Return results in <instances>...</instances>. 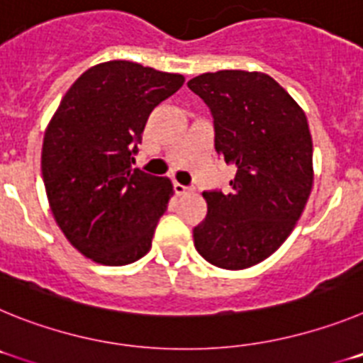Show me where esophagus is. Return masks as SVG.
Masks as SVG:
<instances>
[{"label":"esophagus","instance_id":"34e87169","mask_svg":"<svg viewBox=\"0 0 363 363\" xmlns=\"http://www.w3.org/2000/svg\"><path fill=\"white\" fill-rule=\"evenodd\" d=\"M174 192L178 194V196H184V194L191 192V189L185 187V185H182V184H178V182H174Z\"/></svg>","mask_w":363,"mask_h":363}]
</instances>
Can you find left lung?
<instances>
[{"label": "left lung", "instance_id": "obj_1", "mask_svg": "<svg viewBox=\"0 0 363 363\" xmlns=\"http://www.w3.org/2000/svg\"><path fill=\"white\" fill-rule=\"evenodd\" d=\"M214 118V147L236 176L230 192H203L207 216L194 247L227 271L264 262L289 238L313 189L306 112L264 72L218 70L187 83Z\"/></svg>", "mask_w": 363, "mask_h": 363}]
</instances>
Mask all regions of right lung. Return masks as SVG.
<instances>
[{
    "instance_id": "obj_1",
    "label": "right lung",
    "mask_w": 363,
    "mask_h": 363,
    "mask_svg": "<svg viewBox=\"0 0 363 363\" xmlns=\"http://www.w3.org/2000/svg\"><path fill=\"white\" fill-rule=\"evenodd\" d=\"M184 82L125 60L99 63L72 83L47 125L41 174L50 211L96 264L127 265L150 251L174 189L133 169V154L152 108Z\"/></svg>"
}]
</instances>
